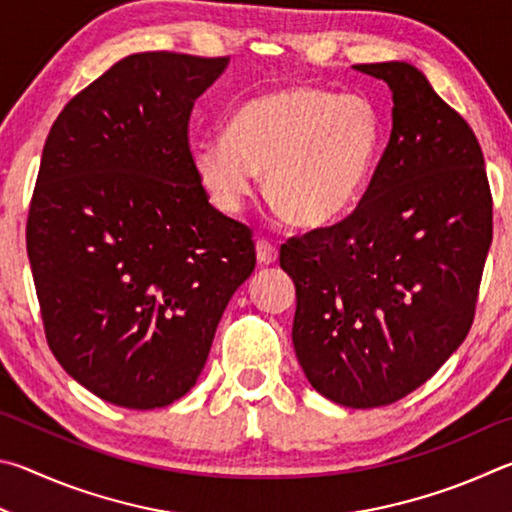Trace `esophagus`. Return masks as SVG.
<instances>
[{
  "label": "esophagus",
  "instance_id": "34e87169",
  "mask_svg": "<svg viewBox=\"0 0 512 512\" xmlns=\"http://www.w3.org/2000/svg\"><path fill=\"white\" fill-rule=\"evenodd\" d=\"M256 256H258V263L270 265L276 261V258H279V249H276L274 242H270L267 238H261L256 242Z\"/></svg>",
  "mask_w": 512,
  "mask_h": 512
}]
</instances>
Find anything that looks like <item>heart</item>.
Listing matches in <instances>:
<instances>
[{"instance_id": "1", "label": "heart", "mask_w": 512, "mask_h": 512, "mask_svg": "<svg viewBox=\"0 0 512 512\" xmlns=\"http://www.w3.org/2000/svg\"><path fill=\"white\" fill-rule=\"evenodd\" d=\"M378 107L360 94L285 85L238 107L227 134L195 143L193 164L222 211L265 173L267 197L299 227H324L360 202L382 150Z\"/></svg>"}]
</instances>
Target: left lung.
Segmentation results:
<instances>
[{
	"mask_svg": "<svg viewBox=\"0 0 512 512\" xmlns=\"http://www.w3.org/2000/svg\"><path fill=\"white\" fill-rule=\"evenodd\" d=\"M393 92L391 139L360 204L292 236V344L337 405H391L425 384L470 333L492 242V193L468 121L407 62L355 65Z\"/></svg>",
	"mask_w": 512,
	"mask_h": 512,
	"instance_id": "obj_1",
	"label": "left lung"
}]
</instances>
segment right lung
<instances>
[{
  "mask_svg": "<svg viewBox=\"0 0 512 512\" xmlns=\"http://www.w3.org/2000/svg\"><path fill=\"white\" fill-rule=\"evenodd\" d=\"M227 58L146 51L62 107L44 141L26 251L62 369L128 409L166 407L202 373L254 233L213 209L188 143Z\"/></svg>",
  "mask_w": 512,
  "mask_h": 512,
  "instance_id": "right-lung-1",
  "label": "right lung"
}]
</instances>
